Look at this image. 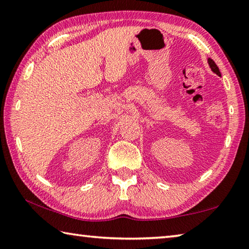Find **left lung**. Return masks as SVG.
<instances>
[{"mask_svg": "<svg viewBox=\"0 0 249 249\" xmlns=\"http://www.w3.org/2000/svg\"><path fill=\"white\" fill-rule=\"evenodd\" d=\"M208 62H209V66H210L211 70H212L214 73H216L217 75H221L220 70H218V67L216 66L215 62H214V61H213L212 59H211V58H209V59H208Z\"/></svg>", "mask_w": 249, "mask_h": 249, "instance_id": "left-lung-1", "label": "left lung"}]
</instances>
